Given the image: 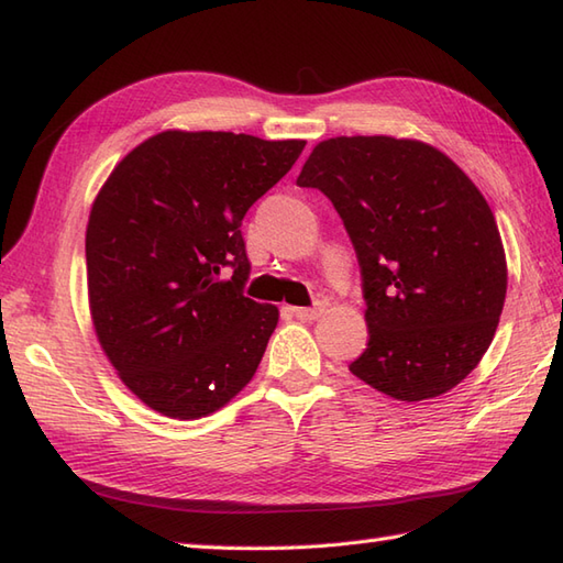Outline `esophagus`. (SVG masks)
<instances>
[{
  "mask_svg": "<svg viewBox=\"0 0 563 563\" xmlns=\"http://www.w3.org/2000/svg\"><path fill=\"white\" fill-rule=\"evenodd\" d=\"M324 309H327L324 302L317 307H292V314L302 321H317L321 314H324Z\"/></svg>",
  "mask_w": 563,
  "mask_h": 563,
  "instance_id": "obj_1",
  "label": "esophagus"
}]
</instances>
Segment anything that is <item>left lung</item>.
Wrapping results in <instances>:
<instances>
[{"mask_svg": "<svg viewBox=\"0 0 563 563\" xmlns=\"http://www.w3.org/2000/svg\"><path fill=\"white\" fill-rule=\"evenodd\" d=\"M297 186L319 188L355 246L367 349L349 365L397 401H426L479 365L508 266L492 208L445 152L391 135L329 137Z\"/></svg>", "mask_w": 563, "mask_h": 563, "instance_id": "obj_1", "label": "left lung"}]
</instances>
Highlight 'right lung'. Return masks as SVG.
I'll return each instance as SVG.
<instances>
[{
  "label": "right lung",
  "mask_w": 563,
  "mask_h": 563,
  "mask_svg": "<svg viewBox=\"0 0 563 563\" xmlns=\"http://www.w3.org/2000/svg\"><path fill=\"white\" fill-rule=\"evenodd\" d=\"M305 145L164 130L130 150L93 198L91 324L123 385L157 413H214L256 375L280 312L242 295L251 266L239 227Z\"/></svg>",
  "instance_id": "right-lung-1"
}]
</instances>
